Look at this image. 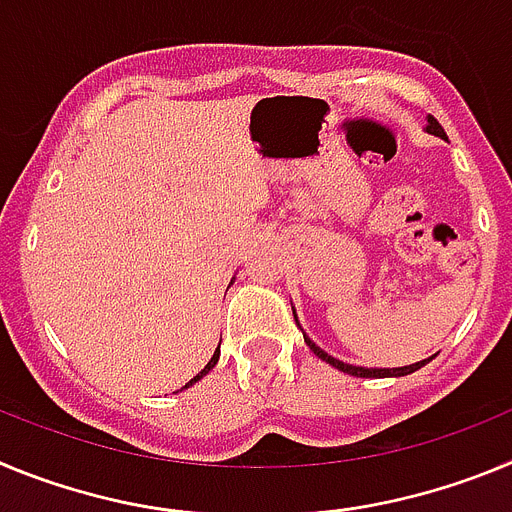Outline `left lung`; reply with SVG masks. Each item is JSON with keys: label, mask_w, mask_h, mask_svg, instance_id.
I'll use <instances>...</instances> for the list:
<instances>
[{"label": "left lung", "mask_w": 512, "mask_h": 512, "mask_svg": "<svg viewBox=\"0 0 512 512\" xmlns=\"http://www.w3.org/2000/svg\"><path fill=\"white\" fill-rule=\"evenodd\" d=\"M428 133H433V135H438V138H446V133H443V128L441 125H438V120L436 117H428ZM305 343L307 346H310V351L315 356H320V359L323 361H328L330 366H336V369H341V372H346V374H351V377H405V374H413V372H418L420 366H425L428 364V361L433 359H425V361H418V364H410V366H397V369H364V366H351V364H343V361H338V359H333V356H328L323 351V348H318L315 346V343L310 341V338L305 336Z\"/></svg>", "instance_id": "obj_1"}]
</instances>
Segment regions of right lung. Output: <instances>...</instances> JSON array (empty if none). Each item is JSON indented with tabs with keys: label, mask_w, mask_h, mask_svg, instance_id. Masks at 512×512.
<instances>
[{
	"label": "right lung",
	"mask_w": 512,
	"mask_h": 512,
	"mask_svg": "<svg viewBox=\"0 0 512 512\" xmlns=\"http://www.w3.org/2000/svg\"><path fill=\"white\" fill-rule=\"evenodd\" d=\"M217 359H220V348H217L215 354H212V359H210V361H207V366H205V369H202V372H200V374H197V377H194V379H189V382H187V387H189V384H194V382H197V379H202V377H205V374H207V372H210L212 366H215V364H217Z\"/></svg>",
	"instance_id": "obj_1"
}]
</instances>
